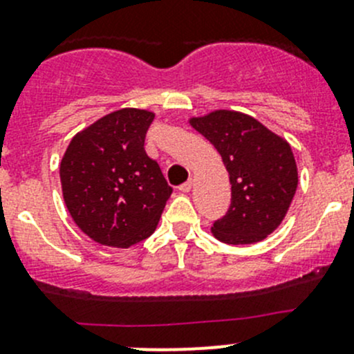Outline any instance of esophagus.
Returning <instances> with one entry per match:
<instances>
[{
  "label": "esophagus",
  "mask_w": 354,
  "mask_h": 354,
  "mask_svg": "<svg viewBox=\"0 0 354 354\" xmlns=\"http://www.w3.org/2000/svg\"><path fill=\"white\" fill-rule=\"evenodd\" d=\"M191 187H193V183H191V180H187V183L180 184V186H179V191H180V193H189Z\"/></svg>",
  "instance_id": "1"
}]
</instances>
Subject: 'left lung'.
<instances>
[{
  "label": "left lung",
  "mask_w": 354,
  "mask_h": 354,
  "mask_svg": "<svg viewBox=\"0 0 354 354\" xmlns=\"http://www.w3.org/2000/svg\"><path fill=\"white\" fill-rule=\"evenodd\" d=\"M189 124L214 144L230 174L231 207L212 234L230 245L262 241L281 224L297 189L290 144L238 111H212Z\"/></svg>",
  "instance_id": "1"
}]
</instances>
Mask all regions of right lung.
<instances>
[{
	"label": "right lung",
	"mask_w": 354,
	"mask_h": 354,
	"mask_svg": "<svg viewBox=\"0 0 354 354\" xmlns=\"http://www.w3.org/2000/svg\"><path fill=\"white\" fill-rule=\"evenodd\" d=\"M154 113L124 107L73 137L60 161L71 217L93 241L129 248L154 233L171 187L144 149Z\"/></svg>",
	"instance_id": "add662e5"
}]
</instances>
